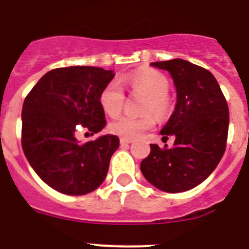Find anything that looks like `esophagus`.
<instances>
[{
	"instance_id": "34e87169",
	"label": "esophagus",
	"mask_w": 249,
	"mask_h": 249,
	"mask_svg": "<svg viewBox=\"0 0 249 249\" xmlns=\"http://www.w3.org/2000/svg\"><path fill=\"white\" fill-rule=\"evenodd\" d=\"M121 144H129V143H132V140H128V138H121L120 140Z\"/></svg>"
}]
</instances>
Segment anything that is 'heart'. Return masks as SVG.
<instances>
[{"label": "heart", "instance_id": "heart-1", "mask_svg": "<svg viewBox=\"0 0 249 249\" xmlns=\"http://www.w3.org/2000/svg\"><path fill=\"white\" fill-rule=\"evenodd\" d=\"M122 83L131 89L134 93H143L145 99L142 104V112L140 117L123 116L109 123V131L122 138L133 140L142 136L145 131L153 128L156 124V116L166 118L173 112L174 100L168 92L169 80L161 71L156 69H145L122 77ZM100 105L109 117H118L124 107V91L118 81H109L101 90L99 97Z\"/></svg>", "mask_w": 249, "mask_h": 249}]
</instances>
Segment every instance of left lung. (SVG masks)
I'll list each match as a JSON object with an SVG mask.
<instances>
[{"label":"left lung","instance_id":"obj_1","mask_svg":"<svg viewBox=\"0 0 249 249\" xmlns=\"http://www.w3.org/2000/svg\"><path fill=\"white\" fill-rule=\"evenodd\" d=\"M168 70L177 86V106L160 133L174 145L150 144L141 163L145 179L166 193L190 190L215 170L226 150L229 106L217 80L205 68L182 59L152 63Z\"/></svg>","mask_w":249,"mask_h":249}]
</instances>
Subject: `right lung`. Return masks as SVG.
<instances>
[{
  "mask_svg": "<svg viewBox=\"0 0 249 249\" xmlns=\"http://www.w3.org/2000/svg\"><path fill=\"white\" fill-rule=\"evenodd\" d=\"M112 70L68 67L48 71L29 91L22 108V148L43 181L59 193L85 195L99 188L120 145L113 134L79 143L76 132L91 134L106 124L100 92Z\"/></svg>",
  "mask_w": 249,
  "mask_h": 249,
  "instance_id": "1",
  "label": "right lung"
}]
</instances>
